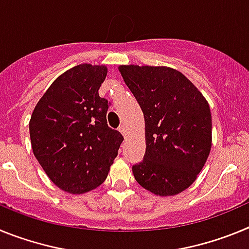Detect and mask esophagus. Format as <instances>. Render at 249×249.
Segmentation results:
<instances>
[{
	"label": "esophagus",
	"instance_id": "obj_1",
	"mask_svg": "<svg viewBox=\"0 0 249 249\" xmlns=\"http://www.w3.org/2000/svg\"><path fill=\"white\" fill-rule=\"evenodd\" d=\"M118 129H120V132H121V133H122V135H123V136H126V132H127V127H126V126H124V124H121V126H120V128H118Z\"/></svg>",
	"mask_w": 249,
	"mask_h": 249
}]
</instances>
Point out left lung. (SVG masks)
Returning a JSON list of instances; mask_svg holds the SVG:
<instances>
[{
    "label": "left lung",
    "mask_w": 249,
    "mask_h": 249,
    "mask_svg": "<svg viewBox=\"0 0 249 249\" xmlns=\"http://www.w3.org/2000/svg\"><path fill=\"white\" fill-rule=\"evenodd\" d=\"M118 70L144 116L146 153L132 167L136 181L160 197L183 192L210 156V105L175 68L123 65Z\"/></svg>",
    "instance_id": "8db88e82"
}]
</instances>
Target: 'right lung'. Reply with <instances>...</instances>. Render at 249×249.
<instances>
[{
	"label": "right lung",
	"instance_id": "1",
	"mask_svg": "<svg viewBox=\"0 0 249 249\" xmlns=\"http://www.w3.org/2000/svg\"><path fill=\"white\" fill-rule=\"evenodd\" d=\"M106 66H74L58 76L30 120L32 151L58 188L82 195L105 182L123 136L107 124L108 101L98 94Z\"/></svg>",
	"mask_w": 249,
	"mask_h": 249
}]
</instances>
